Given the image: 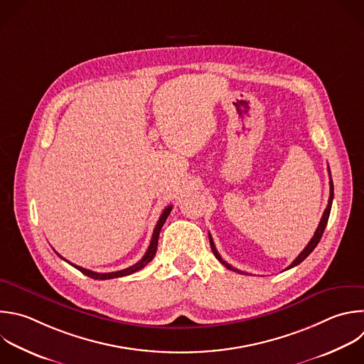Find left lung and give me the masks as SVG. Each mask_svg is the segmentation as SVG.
Masks as SVG:
<instances>
[{
    "label": "left lung",
    "mask_w": 364,
    "mask_h": 364,
    "mask_svg": "<svg viewBox=\"0 0 364 364\" xmlns=\"http://www.w3.org/2000/svg\"><path fill=\"white\" fill-rule=\"evenodd\" d=\"M328 174H330V168H328ZM333 196H334V191H333V181H331V174H330V197H328V204H327V207H326V210H324V213H323V215H321L320 224H318V227H317V230H316L313 238L309 241V245L306 246V249L296 257V260H294L286 270H289V269H291V267L300 264V263L316 249V246L318 245V241H320V238H321V235H323V232H324V228H326V225H327V221H328V215H330V210H331V203H333ZM208 238H210V246H211V250H213L215 259H217L221 264H224V267H227L228 270L237 272V273H240V274H245V272L237 270V269H234L232 266H230L228 263H225V262L221 259V256L218 255V252H217V249H215V246H214V241H213V238H211L210 234H208ZM246 274H247V273H246Z\"/></svg>",
    "instance_id": "8db88e82"
}]
</instances>
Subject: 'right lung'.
Listing matches in <instances>:
<instances>
[{"label": "right lung", "mask_w": 364, "mask_h": 364, "mask_svg": "<svg viewBox=\"0 0 364 364\" xmlns=\"http://www.w3.org/2000/svg\"><path fill=\"white\" fill-rule=\"evenodd\" d=\"M171 208H173V205H168V207H166V208H164V211L161 213V215H160V218H159V221H157V224H156V228H154V231H153V237H151V241H150V246H149V249H147L146 255L143 256V259H141L139 263H136V264H134V266H132V267H127V269H124V270H119V272H112V273H95V272H91V270L82 269V267H80V266H75V264H73V263L67 262L65 259H63L60 255H58V256H60L63 260H65L67 263H70L73 267H75L77 270H80L82 274H85V276H88V277H91V279H94V280H108V279L124 277V276L133 274V273L139 272L140 269L146 267V266H147V264L154 259L156 252H157V245H159L160 230H161V227L164 225V223H166V220H167V217H168V214H170Z\"/></svg>", "instance_id": "right-lung-1"}]
</instances>
